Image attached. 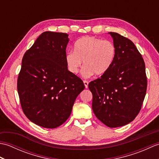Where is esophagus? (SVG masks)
<instances>
[{
  "label": "esophagus",
  "instance_id": "1",
  "mask_svg": "<svg viewBox=\"0 0 159 159\" xmlns=\"http://www.w3.org/2000/svg\"><path fill=\"white\" fill-rule=\"evenodd\" d=\"M83 83H84V85H85V88H87V87H88V84H89L88 81H87V80H84Z\"/></svg>",
  "mask_w": 159,
  "mask_h": 159
}]
</instances>
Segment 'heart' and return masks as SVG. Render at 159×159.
Here are the masks:
<instances>
[{
	"label": "heart",
	"mask_w": 159,
	"mask_h": 159,
	"mask_svg": "<svg viewBox=\"0 0 159 159\" xmlns=\"http://www.w3.org/2000/svg\"><path fill=\"white\" fill-rule=\"evenodd\" d=\"M116 48L107 40L93 36H85L76 41L74 51L66 55L67 69L73 74L79 73L83 61V75L85 78L101 76L108 72L116 58Z\"/></svg>",
	"instance_id": "heart-1"
}]
</instances>
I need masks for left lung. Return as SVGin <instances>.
<instances>
[{"label": "left lung", "mask_w": 159, "mask_h": 159, "mask_svg": "<svg viewBox=\"0 0 159 159\" xmlns=\"http://www.w3.org/2000/svg\"><path fill=\"white\" fill-rule=\"evenodd\" d=\"M116 48L110 69L89 83L93 95L92 109L96 117L110 128L124 126L139 113L147 89L146 66L131 40L109 33Z\"/></svg>", "instance_id": "obj_1"}]
</instances>
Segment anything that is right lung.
<instances>
[{
  "label": "right lung",
  "instance_id": "1",
  "mask_svg": "<svg viewBox=\"0 0 159 159\" xmlns=\"http://www.w3.org/2000/svg\"><path fill=\"white\" fill-rule=\"evenodd\" d=\"M67 33L46 31L35 40L22 61L18 92L24 113L32 122L55 128L68 119L83 80L67 70Z\"/></svg>",
  "mask_w": 159,
  "mask_h": 159
}]
</instances>
